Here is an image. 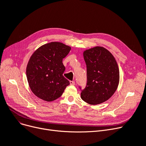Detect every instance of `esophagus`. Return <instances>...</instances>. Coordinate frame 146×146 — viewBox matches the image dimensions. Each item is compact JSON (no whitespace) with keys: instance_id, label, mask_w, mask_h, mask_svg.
Listing matches in <instances>:
<instances>
[{"instance_id":"esophagus-1","label":"esophagus","mask_w":146,"mask_h":146,"mask_svg":"<svg viewBox=\"0 0 146 146\" xmlns=\"http://www.w3.org/2000/svg\"><path fill=\"white\" fill-rule=\"evenodd\" d=\"M70 84L71 85H74L75 82L74 81H70Z\"/></svg>"}]
</instances>
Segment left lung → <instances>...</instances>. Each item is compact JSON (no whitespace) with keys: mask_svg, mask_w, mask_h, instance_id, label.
Returning <instances> with one entry per match:
<instances>
[{"mask_svg":"<svg viewBox=\"0 0 146 146\" xmlns=\"http://www.w3.org/2000/svg\"><path fill=\"white\" fill-rule=\"evenodd\" d=\"M84 57L87 68V83L82 90L81 98L91 105L104 103L113 96L119 85L117 62L108 50L101 46L85 50Z\"/></svg>","mask_w":146,"mask_h":146,"instance_id":"1","label":"left lung"}]
</instances>
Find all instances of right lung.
<instances>
[{
    "label": "right lung",
    "instance_id": "add662e5",
    "mask_svg": "<svg viewBox=\"0 0 146 146\" xmlns=\"http://www.w3.org/2000/svg\"><path fill=\"white\" fill-rule=\"evenodd\" d=\"M71 47L52 42L45 44L31 56L26 68V75L31 91L44 101H52L60 97L69 81L63 76L65 67L62 59Z\"/></svg>",
    "mask_w": 146,
    "mask_h": 146
}]
</instances>
